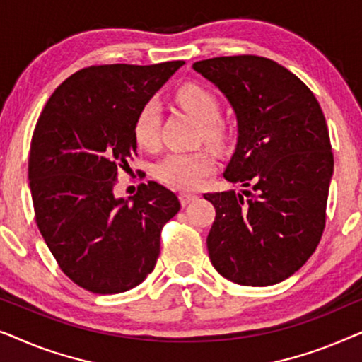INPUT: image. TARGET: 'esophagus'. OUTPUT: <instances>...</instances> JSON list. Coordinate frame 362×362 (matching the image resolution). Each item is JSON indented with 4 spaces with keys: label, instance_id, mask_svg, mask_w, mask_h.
<instances>
[{
    "label": "esophagus",
    "instance_id": "34e87169",
    "mask_svg": "<svg viewBox=\"0 0 362 362\" xmlns=\"http://www.w3.org/2000/svg\"><path fill=\"white\" fill-rule=\"evenodd\" d=\"M194 199H197V196L194 194V192H187V191L180 192V201H181L182 206L191 204V202L194 201Z\"/></svg>",
    "mask_w": 362,
    "mask_h": 362
}]
</instances>
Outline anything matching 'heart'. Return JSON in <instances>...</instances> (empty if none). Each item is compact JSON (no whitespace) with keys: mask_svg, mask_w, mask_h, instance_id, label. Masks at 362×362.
Masks as SVG:
<instances>
[{"mask_svg":"<svg viewBox=\"0 0 362 362\" xmlns=\"http://www.w3.org/2000/svg\"><path fill=\"white\" fill-rule=\"evenodd\" d=\"M177 102L202 123V136L211 145L224 146L227 128L222 123L221 102L211 88L201 83H186L177 88ZM133 136L145 150H156L161 141V105L156 98H148L138 108L133 120ZM216 170V156L209 150L173 151L153 166V175L163 185L176 189H194L206 176Z\"/></svg>","mask_w":362,"mask_h":362,"instance_id":"b5f03b06","label":"heart"}]
</instances>
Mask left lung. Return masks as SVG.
I'll use <instances>...</instances> for the list:
<instances>
[{
	"label": "left lung",
	"mask_w": 362,
	"mask_h": 362,
	"mask_svg": "<svg viewBox=\"0 0 362 362\" xmlns=\"http://www.w3.org/2000/svg\"><path fill=\"white\" fill-rule=\"evenodd\" d=\"M234 107L239 141L224 177L249 191L206 192L216 207L207 235L214 269L245 286H269L305 265L323 235L333 175L328 127L313 92L260 56L192 64Z\"/></svg>",
	"instance_id": "1"
}]
</instances>
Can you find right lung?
I'll return each mask as SVG.
<instances>
[{
	"instance_id": "add662e5",
	"label": "right lung",
	"mask_w": 362,
	"mask_h": 362,
	"mask_svg": "<svg viewBox=\"0 0 362 362\" xmlns=\"http://www.w3.org/2000/svg\"><path fill=\"white\" fill-rule=\"evenodd\" d=\"M182 61L83 67L39 115L29 153L34 217L59 269L98 295L140 285L155 269L176 194L141 182L132 204L115 199L118 173L136 156L133 120Z\"/></svg>"
}]
</instances>
